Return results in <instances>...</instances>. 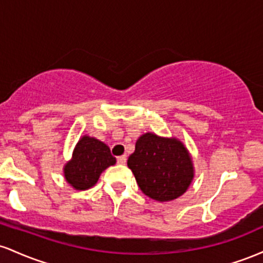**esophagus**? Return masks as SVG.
I'll use <instances>...</instances> for the list:
<instances>
[{"instance_id": "34e87169", "label": "esophagus", "mask_w": 263, "mask_h": 263, "mask_svg": "<svg viewBox=\"0 0 263 263\" xmlns=\"http://www.w3.org/2000/svg\"><path fill=\"white\" fill-rule=\"evenodd\" d=\"M126 161H127V157H126L125 155L117 157V163H119V164H125Z\"/></svg>"}]
</instances>
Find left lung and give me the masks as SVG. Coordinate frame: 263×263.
<instances>
[{
	"label": "left lung",
	"mask_w": 263,
	"mask_h": 263,
	"mask_svg": "<svg viewBox=\"0 0 263 263\" xmlns=\"http://www.w3.org/2000/svg\"><path fill=\"white\" fill-rule=\"evenodd\" d=\"M127 165L142 193L159 203L182 197L194 179V163L183 142L152 132L138 137Z\"/></svg>",
	"instance_id": "left-lung-1"
}]
</instances>
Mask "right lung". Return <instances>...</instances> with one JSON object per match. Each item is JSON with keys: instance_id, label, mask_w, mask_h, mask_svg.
Returning a JSON list of instances; mask_svg holds the SVG:
<instances>
[{"instance_id": "right-lung-1", "label": "right lung", "mask_w": 263, "mask_h": 263, "mask_svg": "<svg viewBox=\"0 0 263 263\" xmlns=\"http://www.w3.org/2000/svg\"><path fill=\"white\" fill-rule=\"evenodd\" d=\"M116 163L108 146L95 137L84 135L73 155L63 167L66 183L75 190H87L98 183L101 173Z\"/></svg>"}]
</instances>
